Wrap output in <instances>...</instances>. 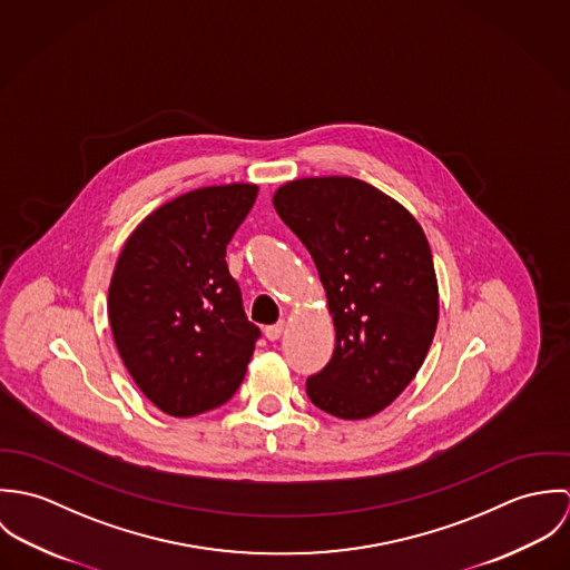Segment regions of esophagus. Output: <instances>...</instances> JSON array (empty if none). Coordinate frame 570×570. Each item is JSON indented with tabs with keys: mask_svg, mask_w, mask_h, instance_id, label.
<instances>
[{
	"mask_svg": "<svg viewBox=\"0 0 570 570\" xmlns=\"http://www.w3.org/2000/svg\"><path fill=\"white\" fill-rule=\"evenodd\" d=\"M283 331H285V323H276V325L265 326V337H267L269 342H276V340L283 335Z\"/></svg>",
	"mask_w": 570,
	"mask_h": 570,
	"instance_id": "1",
	"label": "esophagus"
}]
</instances>
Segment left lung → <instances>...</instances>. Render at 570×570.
<instances>
[{
	"mask_svg": "<svg viewBox=\"0 0 570 570\" xmlns=\"http://www.w3.org/2000/svg\"><path fill=\"white\" fill-rule=\"evenodd\" d=\"M272 202L309 249L335 326L333 355L307 395L337 419H368L404 393L436 331L425 233L397 199L346 175L292 179Z\"/></svg>",
	"mask_w": 570,
	"mask_h": 570,
	"instance_id": "1",
	"label": "left lung"
}]
</instances>
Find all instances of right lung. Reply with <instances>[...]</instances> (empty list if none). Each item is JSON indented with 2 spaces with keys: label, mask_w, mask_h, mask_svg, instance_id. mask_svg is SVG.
I'll list each match as a JSON object with an SVG mask.
<instances>
[{
  "label": "right lung",
  "mask_w": 570,
  "mask_h": 570,
  "mask_svg": "<svg viewBox=\"0 0 570 570\" xmlns=\"http://www.w3.org/2000/svg\"><path fill=\"white\" fill-rule=\"evenodd\" d=\"M256 184L195 188L149 213L122 245L107 316L125 368L170 416L226 404L244 382L258 326L245 318L226 245Z\"/></svg>",
  "instance_id": "right-lung-1"
}]
</instances>
